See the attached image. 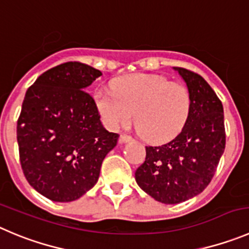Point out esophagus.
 Wrapping results in <instances>:
<instances>
[{"mask_svg":"<svg viewBox=\"0 0 249 249\" xmlns=\"http://www.w3.org/2000/svg\"><path fill=\"white\" fill-rule=\"evenodd\" d=\"M129 141H132V138L127 134H122L119 138V142L120 143H125V142H129Z\"/></svg>","mask_w":249,"mask_h":249,"instance_id":"obj_1","label":"esophagus"}]
</instances>
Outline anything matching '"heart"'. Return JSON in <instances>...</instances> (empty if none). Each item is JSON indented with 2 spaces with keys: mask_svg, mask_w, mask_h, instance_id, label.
Instances as JSON below:
<instances>
[{
  "mask_svg": "<svg viewBox=\"0 0 249 249\" xmlns=\"http://www.w3.org/2000/svg\"><path fill=\"white\" fill-rule=\"evenodd\" d=\"M102 119L110 129L125 125L135 111L139 131L151 142H166L182 131L192 108L188 88L160 75L134 73L96 92Z\"/></svg>",
  "mask_w": 249,
  "mask_h": 249,
  "instance_id": "1",
  "label": "heart"
}]
</instances>
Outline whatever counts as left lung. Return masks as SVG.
Masks as SVG:
<instances>
[{
	"label": "left lung",
	"instance_id": "left-lung-1",
	"mask_svg": "<svg viewBox=\"0 0 249 249\" xmlns=\"http://www.w3.org/2000/svg\"><path fill=\"white\" fill-rule=\"evenodd\" d=\"M187 83L192 98L189 118L173 140L146 146L145 162L136 169L139 187L163 204H178L209 185L225 151L224 107L200 75L173 67Z\"/></svg>",
	"mask_w": 249,
	"mask_h": 249
}]
</instances>
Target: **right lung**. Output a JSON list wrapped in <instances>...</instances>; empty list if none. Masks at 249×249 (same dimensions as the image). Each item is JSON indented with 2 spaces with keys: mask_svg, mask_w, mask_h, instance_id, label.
<instances>
[{
  "mask_svg": "<svg viewBox=\"0 0 249 249\" xmlns=\"http://www.w3.org/2000/svg\"><path fill=\"white\" fill-rule=\"evenodd\" d=\"M99 70L70 61L48 70L28 88L17 122L25 179L45 198L69 203L99 178L102 162L119 135L101 123L88 86Z\"/></svg>",
  "mask_w": 249,
  "mask_h": 249,
  "instance_id": "add662e5",
  "label": "right lung"
}]
</instances>
